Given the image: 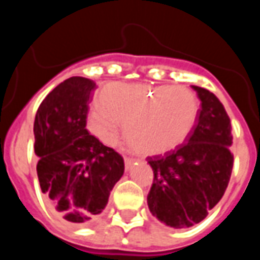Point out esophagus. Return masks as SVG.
I'll return each mask as SVG.
<instances>
[{
    "label": "esophagus",
    "instance_id": "34e87169",
    "mask_svg": "<svg viewBox=\"0 0 260 260\" xmlns=\"http://www.w3.org/2000/svg\"><path fill=\"white\" fill-rule=\"evenodd\" d=\"M125 169L128 170L131 167V166H132V163H134V158H131V157H126V156H125Z\"/></svg>",
    "mask_w": 260,
    "mask_h": 260
}]
</instances>
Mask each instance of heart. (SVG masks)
I'll list each match as a JSON object with an SVG mask.
<instances>
[{
  "instance_id": "obj_1",
  "label": "heart",
  "mask_w": 260,
  "mask_h": 260,
  "mask_svg": "<svg viewBox=\"0 0 260 260\" xmlns=\"http://www.w3.org/2000/svg\"><path fill=\"white\" fill-rule=\"evenodd\" d=\"M99 106L87 115V129L114 146L125 124L131 147L145 156L174 150L195 128L199 102L185 86L114 82L99 93Z\"/></svg>"
}]
</instances>
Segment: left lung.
Listing matches in <instances>:
<instances>
[{"instance_id":"obj_1","label":"left lung","mask_w":260,"mask_h":260,"mask_svg":"<svg viewBox=\"0 0 260 260\" xmlns=\"http://www.w3.org/2000/svg\"><path fill=\"white\" fill-rule=\"evenodd\" d=\"M192 89L202 108L189 138L173 152L147 158L154 174L147 206L174 229L191 227L206 217L223 198L234 164L231 122L223 104L207 89Z\"/></svg>"}]
</instances>
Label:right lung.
<instances>
[{"label": "right lung", "instance_id": "right-lung-1", "mask_svg": "<svg viewBox=\"0 0 260 260\" xmlns=\"http://www.w3.org/2000/svg\"><path fill=\"white\" fill-rule=\"evenodd\" d=\"M96 83L72 76L48 93L35 118L37 177L58 217L82 224L100 214L124 174V158L86 129Z\"/></svg>", "mask_w": 260, "mask_h": 260}]
</instances>
